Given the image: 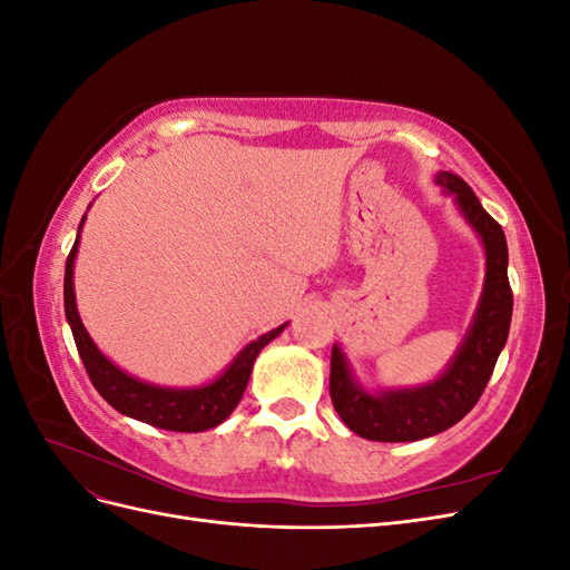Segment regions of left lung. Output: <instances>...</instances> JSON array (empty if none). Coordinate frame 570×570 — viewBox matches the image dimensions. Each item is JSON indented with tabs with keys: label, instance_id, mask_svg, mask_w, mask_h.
Segmentation results:
<instances>
[{
	"label": "left lung",
	"instance_id": "left-lung-1",
	"mask_svg": "<svg viewBox=\"0 0 570 570\" xmlns=\"http://www.w3.org/2000/svg\"><path fill=\"white\" fill-rule=\"evenodd\" d=\"M435 183L444 189V195L454 197L456 209L480 237L485 249V283L469 331L454 358L435 381L371 392L356 381L340 344H333V406L352 433L373 442H416L459 423L480 400L509 337L513 295L507 275L509 249L504 230L482 209L480 199L463 178L440 170Z\"/></svg>",
	"mask_w": 570,
	"mask_h": 570
}]
</instances>
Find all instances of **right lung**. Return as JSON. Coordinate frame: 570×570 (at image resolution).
Returning <instances> with one entry per match:
<instances>
[{
    "label": "right lung",
    "mask_w": 570,
    "mask_h": 570,
    "mask_svg": "<svg viewBox=\"0 0 570 570\" xmlns=\"http://www.w3.org/2000/svg\"><path fill=\"white\" fill-rule=\"evenodd\" d=\"M82 223L85 216L78 226L76 245L66 258L63 308L66 321L71 325L78 354L97 392L105 396L116 411L124 413V416L161 430H174V433H202V430L216 428L218 423L226 421L239 404V400H243L258 352H262L271 340L278 337L287 327V323L273 327L266 335L249 342L247 347L230 361V366L218 377H214L212 383L199 387H164L145 383L140 377L118 368L111 358L101 354L80 321L73 289V266L78 256Z\"/></svg>",
    "instance_id": "add662e5"
}]
</instances>
